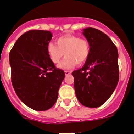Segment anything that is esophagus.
<instances>
[{"label": "esophagus", "instance_id": "obj_1", "mask_svg": "<svg viewBox=\"0 0 134 134\" xmlns=\"http://www.w3.org/2000/svg\"><path fill=\"white\" fill-rule=\"evenodd\" d=\"M71 73V71H65V75H70Z\"/></svg>", "mask_w": 134, "mask_h": 134}]
</instances>
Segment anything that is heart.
Segmentation results:
<instances>
[{"instance_id": "b5f03b06", "label": "heart", "mask_w": 134, "mask_h": 134, "mask_svg": "<svg viewBox=\"0 0 134 134\" xmlns=\"http://www.w3.org/2000/svg\"><path fill=\"white\" fill-rule=\"evenodd\" d=\"M56 44L49 43L47 51L51 60L55 64L60 62L65 54V58L59 65V68L70 69L77 65H82L87 61L90 54L88 41L72 35H65L59 37Z\"/></svg>"}]
</instances>
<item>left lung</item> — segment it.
Instances as JSON below:
<instances>
[{"label": "left lung", "mask_w": 134, "mask_h": 134, "mask_svg": "<svg viewBox=\"0 0 134 134\" xmlns=\"http://www.w3.org/2000/svg\"><path fill=\"white\" fill-rule=\"evenodd\" d=\"M90 54L82 69L72 72L78 101L84 106L97 108L107 101L119 82L118 51L111 39L93 28L83 30Z\"/></svg>", "instance_id": "obj_1"}]
</instances>
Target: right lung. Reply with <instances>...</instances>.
Instances as JSON below:
<instances>
[{
  "instance_id": "add662e5",
  "label": "right lung",
  "mask_w": 134,
  "mask_h": 134,
  "mask_svg": "<svg viewBox=\"0 0 134 134\" xmlns=\"http://www.w3.org/2000/svg\"><path fill=\"white\" fill-rule=\"evenodd\" d=\"M50 31L32 30L19 37L9 52L12 82L19 99L30 108L45 111L56 103L65 78L56 68L47 47Z\"/></svg>"
}]
</instances>
